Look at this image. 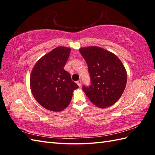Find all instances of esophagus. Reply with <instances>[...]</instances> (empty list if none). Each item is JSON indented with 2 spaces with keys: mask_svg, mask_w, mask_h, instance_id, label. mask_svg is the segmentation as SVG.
Returning <instances> with one entry per match:
<instances>
[{
  "mask_svg": "<svg viewBox=\"0 0 155 155\" xmlns=\"http://www.w3.org/2000/svg\"><path fill=\"white\" fill-rule=\"evenodd\" d=\"M77 84L78 85V87H81V84H82V81H81V80L78 81L77 82Z\"/></svg>",
  "mask_w": 155,
  "mask_h": 155,
  "instance_id": "esophagus-1",
  "label": "esophagus"
}]
</instances>
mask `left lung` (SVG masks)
<instances>
[{
	"label": "left lung",
	"mask_w": 155,
	"mask_h": 155,
	"mask_svg": "<svg viewBox=\"0 0 155 155\" xmlns=\"http://www.w3.org/2000/svg\"><path fill=\"white\" fill-rule=\"evenodd\" d=\"M80 52L91 78V85H83V91L98 107L112 106L126 87L127 74L123 63L116 55L98 47L81 48Z\"/></svg>",
	"instance_id": "obj_1"
}]
</instances>
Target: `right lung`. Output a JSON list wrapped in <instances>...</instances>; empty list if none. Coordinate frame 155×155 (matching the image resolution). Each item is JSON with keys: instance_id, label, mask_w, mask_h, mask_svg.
Instances as JSON below:
<instances>
[{"instance_id": "add662e5", "label": "right lung", "mask_w": 155, "mask_h": 155, "mask_svg": "<svg viewBox=\"0 0 155 155\" xmlns=\"http://www.w3.org/2000/svg\"><path fill=\"white\" fill-rule=\"evenodd\" d=\"M70 53L69 48H56L39 59L32 71V93L38 103L49 110L64 109L70 103L73 91L78 88L64 69Z\"/></svg>"}]
</instances>
